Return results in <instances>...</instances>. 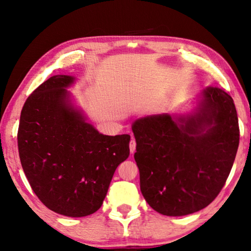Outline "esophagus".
Listing matches in <instances>:
<instances>
[{
	"mask_svg": "<svg viewBox=\"0 0 251 251\" xmlns=\"http://www.w3.org/2000/svg\"><path fill=\"white\" fill-rule=\"evenodd\" d=\"M129 151H130V154H134L136 151V142L134 138H131V141L129 143Z\"/></svg>",
	"mask_w": 251,
	"mask_h": 251,
	"instance_id": "34e87169",
	"label": "esophagus"
}]
</instances>
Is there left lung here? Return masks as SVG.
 Segmentation results:
<instances>
[{"label": "left lung", "instance_id": "obj_1", "mask_svg": "<svg viewBox=\"0 0 251 251\" xmlns=\"http://www.w3.org/2000/svg\"><path fill=\"white\" fill-rule=\"evenodd\" d=\"M184 114L136 120L134 158L141 192L152 209L185 216L207 207L226 182L239 145L230 95L207 86Z\"/></svg>", "mask_w": 251, "mask_h": 251}]
</instances>
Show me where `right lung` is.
<instances>
[{"label": "right lung", "mask_w": 251, "mask_h": 251, "mask_svg": "<svg viewBox=\"0 0 251 251\" xmlns=\"http://www.w3.org/2000/svg\"><path fill=\"white\" fill-rule=\"evenodd\" d=\"M54 75L25 101L20 117L21 164L33 192L56 214L84 217L100 208L114 173L129 156L130 136L100 134Z\"/></svg>", "instance_id": "add662e5"}]
</instances>
